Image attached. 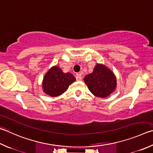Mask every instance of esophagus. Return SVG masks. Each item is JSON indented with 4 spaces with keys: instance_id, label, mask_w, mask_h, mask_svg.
Listing matches in <instances>:
<instances>
[{
    "instance_id": "34e87169",
    "label": "esophagus",
    "mask_w": 153,
    "mask_h": 153,
    "mask_svg": "<svg viewBox=\"0 0 153 153\" xmlns=\"http://www.w3.org/2000/svg\"><path fill=\"white\" fill-rule=\"evenodd\" d=\"M76 80L77 81H81L82 80V74L79 73V74H77L76 75Z\"/></svg>"
}]
</instances>
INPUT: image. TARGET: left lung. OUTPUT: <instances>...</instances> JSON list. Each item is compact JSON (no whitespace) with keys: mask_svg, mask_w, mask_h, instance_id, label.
Listing matches in <instances>:
<instances>
[{"mask_svg":"<svg viewBox=\"0 0 153 153\" xmlns=\"http://www.w3.org/2000/svg\"><path fill=\"white\" fill-rule=\"evenodd\" d=\"M84 82L91 92L100 98L109 96L116 86L114 74L102 64H97L92 73L84 77Z\"/></svg>","mask_w":153,"mask_h":153,"instance_id":"left-lung-1","label":"left lung"}]
</instances>
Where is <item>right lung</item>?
Instances as JSON below:
<instances>
[{
    "mask_svg": "<svg viewBox=\"0 0 153 153\" xmlns=\"http://www.w3.org/2000/svg\"><path fill=\"white\" fill-rule=\"evenodd\" d=\"M76 81L70 73H63L57 66L53 67L43 78V88L45 94L51 97L58 96L68 90L69 85Z\"/></svg>",
    "mask_w": 153,
    "mask_h": 153,
    "instance_id": "right-lung-1",
    "label": "right lung"
}]
</instances>
